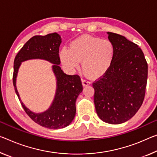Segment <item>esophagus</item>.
Listing matches in <instances>:
<instances>
[{
	"instance_id": "obj_1",
	"label": "esophagus",
	"mask_w": 157,
	"mask_h": 157,
	"mask_svg": "<svg viewBox=\"0 0 157 157\" xmlns=\"http://www.w3.org/2000/svg\"><path fill=\"white\" fill-rule=\"evenodd\" d=\"M82 85L84 86H89V84H91V82L88 80H86V79H82Z\"/></svg>"
}]
</instances>
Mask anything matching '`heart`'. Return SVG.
Returning <instances> with one entry per match:
<instances>
[{"label":"heart","mask_w":157,"mask_h":157,"mask_svg":"<svg viewBox=\"0 0 157 157\" xmlns=\"http://www.w3.org/2000/svg\"><path fill=\"white\" fill-rule=\"evenodd\" d=\"M115 49L108 40L82 35L71 42L70 48L63 47L59 57L64 66L78 68L82 61L83 71L92 78L103 76L113 63Z\"/></svg>","instance_id":"b5f03b06"}]
</instances>
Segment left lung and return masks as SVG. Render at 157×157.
I'll use <instances>...</instances> for the list:
<instances>
[{
  "mask_svg": "<svg viewBox=\"0 0 157 157\" xmlns=\"http://www.w3.org/2000/svg\"><path fill=\"white\" fill-rule=\"evenodd\" d=\"M107 33L115 55L109 71L93 83L94 105L102 121L119 124L132 118L143 104L148 67L136 44L121 35Z\"/></svg>",
  "mask_w": 157,
  "mask_h": 157,
  "instance_id": "left-lung-1",
  "label": "left lung"
}]
</instances>
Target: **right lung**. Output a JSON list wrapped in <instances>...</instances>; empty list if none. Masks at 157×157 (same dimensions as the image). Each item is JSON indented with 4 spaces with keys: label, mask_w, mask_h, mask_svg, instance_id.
<instances>
[{
    "label": "right lung",
    "mask_w": 157,
    "mask_h": 157,
    "mask_svg": "<svg viewBox=\"0 0 157 157\" xmlns=\"http://www.w3.org/2000/svg\"><path fill=\"white\" fill-rule=\"evenodd\" d=\"M61 43V36L56 33L33 36L22 47L14 61L13 85L24 110L35 122L51 129L63 128L73 121L76 113L75 102L83 89L79 75H66L59 66L61 61L59 51ZM31 59H43L53 64L52 70L57 79L54 100L51 107L40 113H33L25 106L16 86L17 73L21 63Z\"/></svg>",
    "instance_id": "right-lung-1"
}]
</instances>
